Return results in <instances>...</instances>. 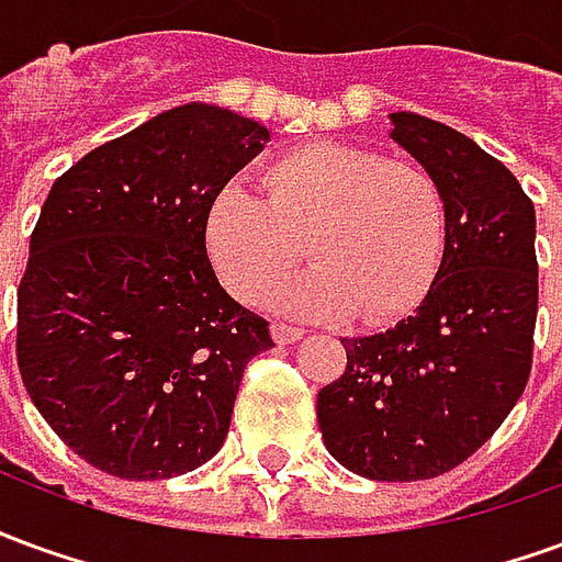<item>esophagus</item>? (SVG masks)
Here are the masks:
<instances>
[{"instance_id":"esophagus-1","label":"esophagus","mask_w":562,"mask_h":562,"mask_svg":"<svg viewBox=\"0 0 562 562\" xmlns=\"http://www.w3.org/2000/svg\"><path fill=\"white\" fill-rule=\"evenodd\" d=\"M270 337H273V342L285 346V342L301 340V337H304V328H294V325H285V322H273V325H270Z\"/></svg>"}]
</instances>
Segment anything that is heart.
<instances>
[{"label": "heart", "instance_id": "obj_1", "mask_svg": "<svg viewBox=\"0 0 562 562\" xmlns=\"http://www.w3.org/2000/svg\"><path fill=\"white\" fill-rule=\"evenodd\" d=\"M265 198L222 186L204 210V249L240 304H261L304 252L280 294L285 313L379 325L418 306L442 258L446 210L434 177L373 149L306 144L270 165Z\"/></svg>", "mask_w": 562, "mask_h": 562}]
</instances>
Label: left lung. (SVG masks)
<instances>
[{"label": "left lung", "mask_w": 562, "mask_h": 562, "mask_svg": "<svg viewBox=\"0 0 562 562\" xmlns=\"http://www.w3.org/2000/svg\"><path fill=\"white\" fill-rule=\"evenodd\" d=\"M391 138L442 195V265L413 316L342 340L346 373L318 391L316 415L346 470L422 482L479 451L530 379L536 210L515 173L454 128L401 111Z\"/></svg>", "instance_id": "obj_1"}]
</instances>
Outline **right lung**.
I'll return each mask as SVG.
<instances>
[{
    "instance_id": "right-lung-1",
    "label": "right lung",
    "mask_w": 562,
    "mask_h": 562,
    "mask_svg": "<svg viewBox=\"0 0 562 562\" xmlns=\"http://www.w3.org/2000/svg\"><path fill=\"white\" fill-rule=\"evenodd\" d=\"M268 128L216 104L153 116L50 189L18 289V367L75 454L128 482L207 463L268 322L222 289L204 249L213 192Z\"/></svg>"
}]
</instances>
